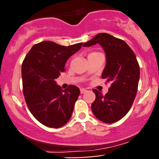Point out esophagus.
I'll return each instance as SVG.
<instances>
[{
    "label": "esophagus",
    "instance_id": "obj_1",
    "mask_svg": "<svg viewBox=\"0 0 159 159\" xmlns=\"http://www.w3.org/2000/svg\"><path fill=\"white\" fill-rule=\"evenodd\" d=\"M86 91H87V90H86V89H84V88H81V89H80V92H81V94L84 93Z\"/></svg>",
    "mask_w": 159,
    "mask_h": 159
}]
</instances>
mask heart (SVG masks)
Instances as JSON below:
<instances>
[{
  "mask_svg": "<svg viewBox=\"0 0 159 159\" xmlns=\"http://www.w3.org/2000/svg\"><path fill=\"white\" fill-rule=\"evenodd\" d=\"M96 53H97V52H93V53H91V54H96Z\"/></svg>",
  "mask_w": 159,
  "mask_h": 159,
  "instance_id": "1",
  "label": "heart"
}]
</instances>
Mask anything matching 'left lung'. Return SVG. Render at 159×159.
I'll return each instance as SVG.
<instances>
[{"mask_svg": "<svg viewBox=\"0 0 159 159\" xmlns=\"http://www.w3.org/2000/svg\"><path fill=\"white\" fill-rule=\"evenodd\" d=\"M99 44L106 54L102 78L111 84L105 96L93 90L96 99L91 105L98 120L105 123L119 121L130 110L138 91L140 67L134 53L123 40L105 33L98 34L84 47Z\"/></svg>", "mask_w": 159, "mask_h": 159, "instance_id": "1", "label": "left lung"}]
</instances>
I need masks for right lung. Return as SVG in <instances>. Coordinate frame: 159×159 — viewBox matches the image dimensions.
<instances>
[{
	"instance_id": "1",
	"label": "right lung",
	"mask_w": 159,
	"mask_h": 159,
	"mask_svg": "<svg viewBox=\"0 0 159 159\" xmlns=\"http://www.w3.org/2000/svg\"><path fill=\"white\" fill-rule=\"evenodd\" d=\"M82 46V43L63 46L52 41L33 45L21 66L23 93L30 113L39 123L60 128L68 123L80 90L69 85L62 90L55 80L65 71L67 60Z\"/></svg>"
}]
</instances>
